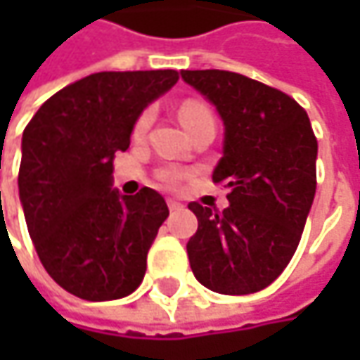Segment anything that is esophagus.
Returning <instances> with one entry per match:
<instances>
[{"mask_svg":"<svg viewBox=\"0 0 360 360\" xmlns=\"http://www.w3.org/2000/svg\"><path fill=\"white\" fill-rule=\"evenodd\" d=\"M168 208H170V212H182V210H184V204L170 198V200H168Z\"/></svg>","mask_w":360,"mask_h":360,"instance_id":"esophagus-1","label":"esophagus"}]
</instances>
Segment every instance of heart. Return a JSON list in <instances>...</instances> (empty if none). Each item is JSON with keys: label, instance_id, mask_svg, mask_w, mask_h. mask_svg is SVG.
<instances>
[{"label": "heart", "instance_id": "obj_1", "mask_svg": "<svg viewBox=\"0 0 360 360\" xmlns=\"http://www.w3.org/2000/svg\"><path fill=\"white\" fill-rule=\"evenodd\" d=\"M180 120H182V124H184V128H186V126H192V124H196V122H204V120L214 118H212V114H210V110H208L206 105L198 104V102H186V104L180 108ZM150 122H152V112H144V114L140 116V120L136 122L134 134H136V136H142V134L148 130ZM164 180H166L168 184H176V182H178V174L168 172L164 176Z\"/></svg>", "mask_w": 360, "mask_h": 360}]
</instances>
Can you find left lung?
Returning <instances> with one entry per match:
<instances>
[{
    "mask_svg": "<svg viewBox=\"0 0 360 360\" xmlns=\"http://www.w3.org/2000/svg\"><path fill=\"white\" fill-rule=\"evenodd\" d=\"M224 124L212 180L230 188L222 212L190 202L198 230L188 240L196 281L220 295L266 288L297 250L316 192L311 120L281 90L222 70H182Z\"/></svg>",
    "mask_w": 360,
    "mask_h": 360,
    "instance_id": "8db88e82",
    "label": "left lung"
}]
</instances>
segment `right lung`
I'll use <instances>...</instances> for the list:
<instances>
[{
	"label": "right lung",
	"mask_w": 360,
	"mask_h": 360,
	"mask_svg": "<svg viewBox=\"0 0 360 360\" xmlns=\"http://www.w3.org/2000/svg\"><path fill=\"white\" fill-rule=\"evenodd\" d=\"M176 82L174 70L91 74L53 94L23 130L18 186L35 252L63 290L84 300L128 297L144 278L170 212L152 188L134 196L114 188V158Z\"/></svg>",
	"instance_id": "right-lung-1"
}]
</instances>
